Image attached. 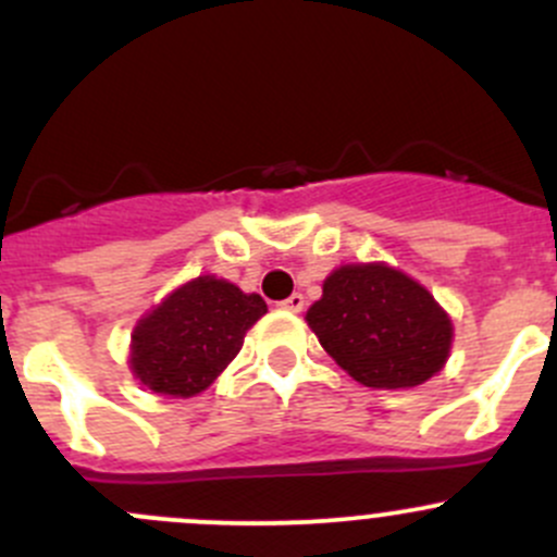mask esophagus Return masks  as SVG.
<instances>
[{"label":"esophagus","instance_id":"34e87169","mask_svg":"<svg viewBox=\"0 0 557 557\" xmlns=\"http://www.w3.org/2000/svg\"><path fill=\"white\" fill-rule=\"evenodd\" d=\"M280 307H283V310H288V312H301V310H305V296H301V294L288 296L285 301H280Z\"/></svg>","mask_w":557,"mask_h":557}]
</instances>
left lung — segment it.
Returning a JSON list of instances; mask_svg holds the SVG:
<instances>
[{"mask_svg": "<svg viewBox=\"0 0 557 557\" xmlns=\"http://www.w3.org/2000/svg\"><path fill=\"white\" fill-rule=\"evenodd\" d=\"M323 350L367 387H414L442 372L453 323L434 296L385 263H347L307 310Z\"/></svg>", "mask_w": 557, "mask_h": 557, "instance_id": "8db88e82", "label": "left lung"}]
</instances>
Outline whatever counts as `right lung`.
<instances>
[{
    "mask_svg": "<svg viewBox=\"0 0 557 557\" xmlns=\"http://www.w3.org/2000/svg\"><path fill=\"white\" fill-rule=\"evenodd\" d=\"M263 312L261 296L212 274L180 285L134 329V377L161 396H196L237 358L247 329Z\"/></svg>",
    "mask_w": 557,
    "mask_h": 557,
    "instance_id": "add662e5",
    "label": "right lung"
}]
</instances>
